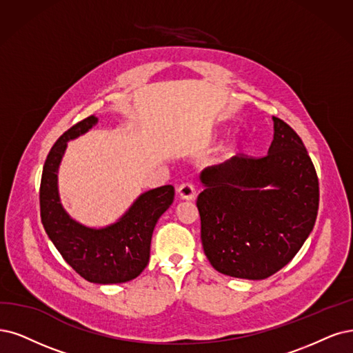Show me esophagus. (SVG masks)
<instances>
[{
  "label": "esophagus",
  "instance_id": "1",
  "mask_svg": "<svg viewBox=\"0 0 353 353\" xmlns=\"http://www.w3.org/2000/svg\"><path fill=\"white\" fill-rule=\"evenodd\" d=\"M177 193L181 199H193L194 194H196V189H194V185L193 183H189V181H186V183H181L179 188H177Z\"/></svg>",
  "mask_w": 353,
  "mask_h": 353
}]
</instances>
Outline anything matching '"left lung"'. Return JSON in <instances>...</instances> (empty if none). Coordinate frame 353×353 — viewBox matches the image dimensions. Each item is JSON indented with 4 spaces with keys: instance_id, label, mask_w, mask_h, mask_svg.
<instances>
[{
    "instance_id": "1",
    "label": "left lung",
    "mask_w": 353,
    "mask_h": 353,
    "mask_svg": "<svg viewBox=\"0 0 353 353\" xmlns=\"http://www.w3.org/2000/svg\"><path fill=\"white\" fill-rule=\"evenodd\" d=\"M265 157H234L201 173L196 206L211 265L265 279L288 265L316 224L319 177L301 138L279 117Z\"/></svg>"
}]
</instances>
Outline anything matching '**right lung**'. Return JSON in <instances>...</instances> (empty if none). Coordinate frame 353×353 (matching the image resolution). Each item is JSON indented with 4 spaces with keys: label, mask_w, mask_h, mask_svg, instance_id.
<instances>
[{
    "label": "right lung",
    "mask_w": 353,
    "mask_h": 353,
    "mask_svg": "<svg viewBox=\"0 0 353 353\" xmlns=\"http://www.w3.org/2000/svg\"><path fill=\"white\" fill-rule=\"evenodd\" d=\"M97 121L96 116L85 117L50 148L39 190L41 218L48 237L78 275L93 283H122L135 279L148 265L154 227L173 203L174 188L167 185L142 193L117 223L104 228L74 221L59 201L58 167L67 142L85 134Z\"/></svg>",
    "instance_id": "add662e5"
}]
</instances>
